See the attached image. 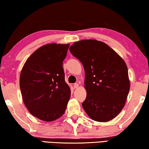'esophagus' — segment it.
Returning a JSON list of instances; mask_svg holds the SVG:
<instances>
[{
  "mask_svg": "<svg viewBox=\"0 0 149 149\" xmlns=\"http://www.w3.org/2000/svg\"><path fill=\"white\" fill-rule=\"evenodd\" d=\"M79 87V84L78 83H75L74 84V88H78Z\"/></svg>",
  "mask_w": 149,
  "mask_h": 149,
  "instance_id": "1",
  "label": "esophagus"
}]
</instances>
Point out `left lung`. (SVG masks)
<instances>
[{
	"label": "left lung",
	"mask_w": 149,
	"mask_h": 149,
	"mask_svg": "<svg viewBox=\"0 0 149 149\" xmlns=\"http://www.w3.org/2000/svg\"><path fill=\"white\" fill-rule=\"evenodd\" d=\"M85 72L86 98L82 104L87 115L99 122L110 121L125 106L130 89L124 60L102 41L84 40L70 47Z\"/></svg>",
	"instance_id": "1"
}]
</instances>
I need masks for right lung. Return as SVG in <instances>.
<instances>
[{"instance_id": "right-lung-1", "label": "right lung", "mask_w": 149, "mask_h": 149, "mask_svg": "<svg viewBox=\"0 0 149 149\" xmlns=\"http://www.w3.org/2000/svg\"><path fill=\"white\" fill-rule=\"evenodd\" d=\"M69 44L49 43L35 51L24 63L19 76L23 102L31 115L42 121L61 117L70 97L63 61Z\"/></svg>"}]
</instances>
